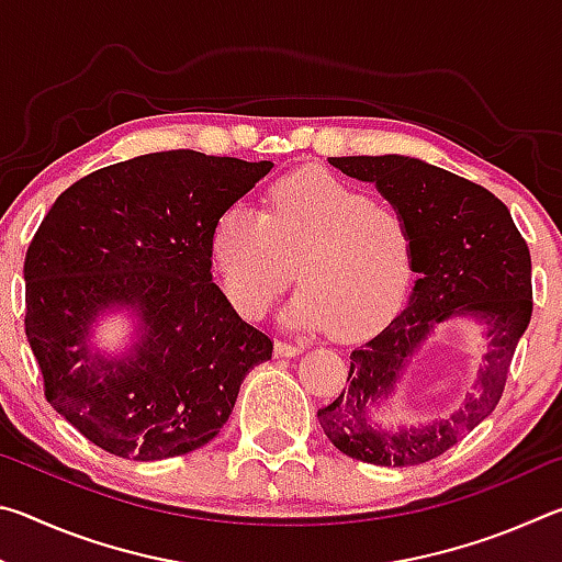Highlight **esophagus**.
Instances as JSON below:
<instances>
[{
    "mask_svg": "<svg viewBox=\"0 0 562 562\" xmlns=\"http://www.w3.org/2000/svg\"><path fill=\"white\" fill-rule=\"evenodd\" d=\"M300 351H302V345H294V341H288V339L274 341V355L278 357H294L300 355Z\"/></svg>",
    "mask_w": 562,
    "mask_h": 562,
    "instance_id": "obj_1",
    "label": "esophagus"
}]
</instances>
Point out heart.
I'll return each mask as SVG.
<instances>
[{
  "instance_id": "heart-1",
  "label": "heart",
  "mask_w": 562,
  "mask_h": 562,
  "mask_svg": "<svg viewBox=\"0 0 562 562\" xmlns=\"http://www.w3.org/2000/svg\"><path fill=\"white\" fill-rule=\"evenodd\" d=\"M211 252L225 292L245 317H262L294 278L292 325L339 339L367 335L404 302L414 270L406 217L319 168L282 176L265 211L235 203L221 213Z\"/></svg>"
}]
</instances>
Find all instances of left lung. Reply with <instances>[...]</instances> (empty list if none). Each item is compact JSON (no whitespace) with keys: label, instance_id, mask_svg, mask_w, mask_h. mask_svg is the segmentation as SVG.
Here are the masks:
<instances>
[{"label":"left lung","instance_id":"left-lung-1","mask_svg":"<svg viewBox=\"0 0 562 562\" xmlns=\"http://www.w3.org/2000/svg\"><path fill=\"white\" fill-rule=\"evenodd\" d=\"M329 164L376 183L406 217L418 280L402 315L349 355L341 394L319 408L327 439L349 459L418 465L459 443L501 402L510 359L532 315L530 250L496 195L451 170L408 156H347ZM453 314L487 325L490 355L474 392L451 417L396 432L371 422V406L393 391L413 349Z\"/></svg>","mask_w":562,"mask_h":562}]
</instances>
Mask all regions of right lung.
<instances>
[{
  "mask_svg": "<svg viewBox=\"0 0 562 562\" xmlns=\"http://www.w3.org/2000/svg\"><path fill=\"white\" fill-rule=\"evenodd\" d=\"M270 160L160 150L93 170L56 198L24 260V329L44 396L91 443L131 461L201 449L272 339L213 282V225ZM131 306L128 358L88 351L98 312Z\"/></svg>",
  "mask_w": 562,
  "mask_h": 562,
  "instance_id": "obj_1",
  "label": "right lung"
}]
</instances>
